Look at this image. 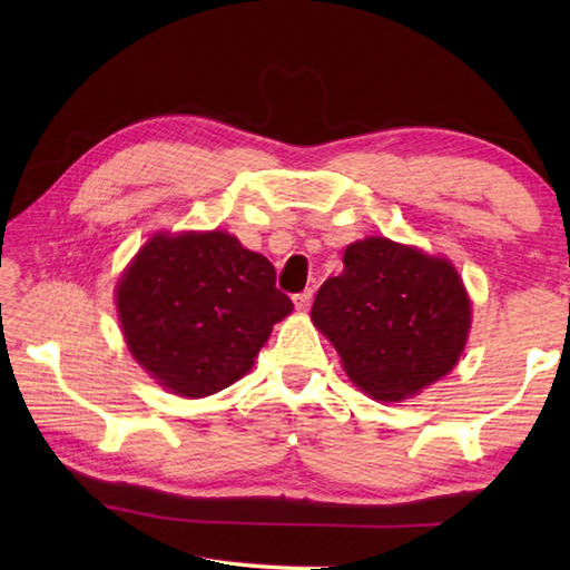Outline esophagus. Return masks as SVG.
<instances>
[{"label": "esophagus", "instance_id": "obj_1", "mask_svg": "<svg viewBox=\"0 0 570 570\" xmlns=\"http://www.w3.org/2000/svg\"><path fill=\"white\" fill-rule=\"evenodd\" d=\"M294 304H296V311L306 313V311L311 308V304H313V292H311V288H306V292L296 294V296H294Z\"/></svg>", "mask_w": 570, "mask_h": 570}]
</instances>
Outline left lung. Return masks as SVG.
Segmentation results:
<instances>
[{
  "label": "left lung",
  "instance_id": "1",
  "mask_svg": "<svg viewBox=\"0 0 570 570\" xmlns=\"http://www.w3.org/2000/svg\"><path fill=\"white\" fill-rule=\"evenodd\" d=\"M343 264L318 288L311 318L362 392L402 402L458 365L472 311L451 262L367 237L347 245Z\"/></svg>",
  "mask_w": 570,
  "mask_h": 570
}]
</instances>
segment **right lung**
Masks as SVG:
<instances>
[{
    "label": "right lung",
    "mask_w": 570,
    "mask_h": 570,
    "mask_svg": "<svg viewBox=\"0 0 570 570\" xmlns=\"http://www.w3.org/2000/svg\"><path fill=\"white\" fill-rule=\"evenodd\" d=\"M292 311L272 262L220 229L156 233L117 284L131 357L188 399L245 377L272 325Z\"/></svg>",
    "instance_id": "add662e5"
}]
</instances>
